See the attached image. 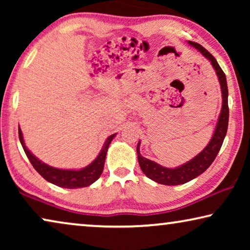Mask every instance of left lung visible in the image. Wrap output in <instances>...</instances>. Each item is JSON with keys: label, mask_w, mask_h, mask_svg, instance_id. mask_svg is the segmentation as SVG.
<instances>
[{"label": "left lung", "mask_w": 250, "mask_h": 250, "mask_svg": "<svg viewBox=\"0 0 250 250\" xmlns=\"http://www.w3.org/2000/svg\"><path fill=\"white\" fill-rule=\"evenodd\" d=\"M190 45L201 52V54L205 58H207L210 61L211 66L214 67L216 75L220 81L221 91H222V110L218 117L216 128L213 134V138L210 139L209 143H208L206 148L201 151L199 155H197L194 158H192L190 162H188L183 165H181L176 168H167L159 164H157L152 160H150L146 157H143L140 153V142L136 146V152H138V160L141 167L142 172L146 174L149 179L155 181L157 183L164 184V186H179V184H184L189 181L196 179L200 174H203L208 167L211 165L214 159L216 158L218 151H220L222 145H223L224 138L228 132V125H229V105H228V84H227V77H225L224 71L222 70L220 64L217 61L208 51L201 46L200 44L189 42Z\"/></svg>", "instance_id": "left-lung-1"}]
</instances>
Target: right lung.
I'll return each instance as SVG.
<instances>
[{"mask_svg": "<svg viewBox=\"0 0 250 250\" xmlns=\"http://www.w3.org/2000/svg\"><path fill=\"white\" fill-rule=\"evenodd\" d=\"M115 135L116 134H112L105 140L104 145L102 146V150L100 153H99V156L88 166L84 167V168H82L80 170L60 169L42 163L39 158H36L28 149H27L25 142H23L21 129L19 127V140L20 142H21L23 151H25L26 156L28 157L29 162L32 163L34 168H35L37 170V173H39L42 177H44L47 182L56 184L58 187L66 188V189H77V188L88 187L100 177L102 170H104L105 155H107L109 145L111 143L112 139L115 138Z\"/></svg>", "mask_w": 250, "mask_h": 250, "instance_id": "add662e5", "label": "right lung"}]
</instances>
